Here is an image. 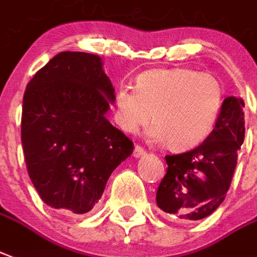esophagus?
<instances>
[{"mask_svg": "<svg viewBox=\"0 0 257 257\" xmlns=\"http://www.w3.org/2000/svg\"><path fill=\"white\" fill-rule=\"evenodd\" d=\"M144 155H147V150H144L142 146H135V150H134V157L135 158H140V157H144Z\"/></svg>", "mask_w": 257, "mask_h": 257, "instance_id": "1", "label": "esophagus"}]
</instances>
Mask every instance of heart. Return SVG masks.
<instances>
[{
	"label": "heart",
	"mask_w": 257,
	"mask_h": 257,
	"mask_svg": "<svg viewBox=\"0 0 257 257\" xmlns=\"http://www.w3.org/2000/svg\"><path fill=\"white\" fill-rule=\"evenodd\" d=\"M114 104L122 131L134 134L153 121L151 138L184 151L210 136L223 106V90L214 76L195 69H151L136 77L135 88L119 87Z\"/></svg>",
	"instance_id": "1"
}]
</instances>
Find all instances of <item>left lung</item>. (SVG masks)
Segmentation results:
<instances>
[{"label":"left lung","instance_id":"1","mask_svg":"<svg viewBox=\"0 0 257 257\" xmlns=\"http://www.w3.org/2000/svg\"><path fill=\"white\" fill-rule=\"evenodd\" d=\"M244 100H223L210 136L193 150L166 155V174L157 191L162 214L177 222H193L211 215L225 200L244 143Z\"/></svg>","mask_w":257,"mask_h":257}]
</instances>
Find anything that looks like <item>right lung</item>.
Segmentation results:
<instances>
[{
  "label": "right lung",
  "mask_w": 257,
  "mask_h": 257,
  "mask_svg": "<svg viewBox=\"0 0 257 257\" xmlns=\"http://www.w3.org/2000/svg\"><path fill=\"white\" fill-rule=\"evenodd\" d=\"M114 88L98 56L62 51L39 69L23 98L22 144L28 176L45 204L85 214L98 203L134 142L104 114Z\"/></svg>",
  "instance_id": "obj_1"
}]
</instances>
